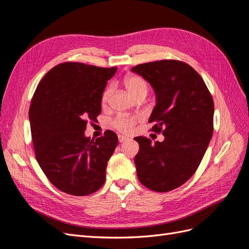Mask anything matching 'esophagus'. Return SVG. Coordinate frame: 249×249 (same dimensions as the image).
Masks as SVG:
<instances>
[{"label":"esophagus","instance_id":"1","mask_svg":"<svg viewBox=\"0 0 249 249\" xmlns=\"http://www.w3.org/2000/svg\"><path fill=\"white\" fill-rule=\"evenodd\" d=\"M118 140H119V142H125V141L129 140V138L124 137V136H122V135H119V136H118Z\"/></svg>","mask_w":249,"mask_h":249}]
</instances>
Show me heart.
Masks as SVG:
<instances>
[{
    "label": "heart",
    "instance_id": "b5f03b06",
    "mask_svg": "<svg viewBox=\"0 0 249 249\" xmlns=\"http://www.w3.org/2000/svg\"><path fill=\"white\" fill-rule=\"evenodd\" d=\"M124 86L133 97H136L137 95L141 93H147L148 90V85L144 79H142L141 77L136 76V74H129L126 76L124 80ZM112 86H108L105 88L102 94V103L106 104L108 103L110 96L112 94ZM137 123V118L127 116L124 114H120L114 118V120L112 122V125L117 129L118 131L123 132V133H131L134 129L135 124Z\"/></svg>",
    "mask_w": 249,
    "mask_h": 249
}]
</instances>
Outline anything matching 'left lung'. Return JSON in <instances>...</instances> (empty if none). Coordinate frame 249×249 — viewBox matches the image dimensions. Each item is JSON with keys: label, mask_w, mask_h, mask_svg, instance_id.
Here are the masks:
<instances>
[{"label": "left lung", "mask_w": 249, "mask_h": 249, "mask_svg": "<svg viewBox=\"0 0 249 249\" xmlns=\"http://www.w3.org/2000/svg\"><path fill=\"white\" fill-rule=\"evenodd\" d=\"M131 71L154 88L157 104L149 123L164 135L155 144L146 137L134 138L139 143L137 177L150 190L171 191L194 175L212 138V95L198 72L178 60L143 63Z\"/></svg>", "instance_id": "8db88e82"}]
</instances>
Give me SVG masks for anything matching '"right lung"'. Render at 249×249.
Listing matches in <instances>:
<instances>
[{
  "mask_svg": "<svg viewBox=\"0 0 249 249\" xmlns=\"http://www.w3.org/2000/svg\"><path fill=\"white\" fill-rule=\"evenodd\" d=\"M116 71L64 62L52 69L35 90L29 109L35 157L62 192L85 196L105 183L117 135L108 130L94 140L85 136V130L100 115L103 91Z\"/></svg>",
  "mask_w": 249,
  "mask_h": 249,
  "instance_id": "add662e5",
  "label": "right lung"
}]
</instances>
